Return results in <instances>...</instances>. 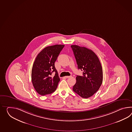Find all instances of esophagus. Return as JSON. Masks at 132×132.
<instances>
[{
  "label": "esophagus",
  "instance_id": "obj_1",
  "mask_svg": "<svg viewBox=\"0 0 132 132\" xmlns=\"http://www.w3.org/2000/svg\"><path fill=\"white\" fill-rule=\"evenodd\" d=\"M71 77L70 76H65V78H70Z\"/></svg>",
  "mask_w": 132,
  "mask_h": 132
}]
</instances>
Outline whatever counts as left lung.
I'll use <instances>...</instances> for the list:
<instances>
[{
	"instance_id": "left-lung-1",
	"label": "left lung",
	"mask_w": 132,
	"mask_h": 132,
	"mask_svg": "<svg viewBox=\"0 0 132 132\" xmlns=\"http://www.w3.org/2000/svg\"><path fill=\"white\" fill-rule=\"evenodd\" d=\"M78 69L82 76L77 75L73 90L84 98L93 96L99 89L103 80V69L96 54L90 49L76 45H71Z\"/></svg>"
}]
</instances>
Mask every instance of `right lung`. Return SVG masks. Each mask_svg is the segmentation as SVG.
Returning a JSON list of instances; mask_svg holds the SVG:
<instances>
[{
	"label": "right lung",
	"mask_w": 132,
	"mask_h": 132,
	"mask_svg": "<svg viewBox=\"0 0 132 132\" xmlns=\"http://www.w3.org/2000/svg\"><path fill=\"white\" fill-rule=\"evenodd\" d=\"M64 47V45L47 47L36 58L32 66L31 80L36 92L41 95L52 93L57 88L60 79L54 63Z\"/></svg>",
	"instance_id": "obj_1"
}]
</instances>
